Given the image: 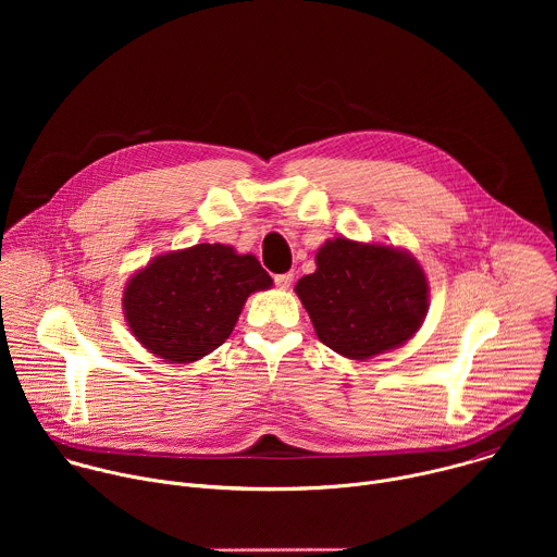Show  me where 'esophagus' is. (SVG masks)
Listing matches in <instances>:
<instances>
[{"mask_svg":"<svg viewBox=\"0 0 557 557\" xmlns=\"http://www.w3.org/2000/svg\"><path fill=\"white\" fill-rule=\"evenodd\" d=\"M293 282V273H282V275H275V286L277 288H288Z\"/></svg>","mask_w":557,"mask_h":557,"instance_id":"34e87169","label":"esophagus"}]
</instances>
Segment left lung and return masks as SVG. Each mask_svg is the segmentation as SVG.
<instances>
[{
	"mask_svg": "<svg viewBox=\"0 0 557 557\" xmlns=\"http://www.w3.org/2000/svg\"><path fill=\"white\" fill-rule=\"evenodd\" d=\"M317 269L295 293L317 337L348 359L399 348L428 314V277L404 249L355 243L339 235L314 256Z\"/></svg>",
	"mask_w": 557,
	"mask_h": 557,
	"instance_id": "1",
	"label": "left lung"
}]
</instances>
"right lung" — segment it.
<instances>
[{"instance_id": "obj_1", "label": "right lung", "mask_w": 557, "mask_h": 557, "mask_svg": "<svg viewBox=\"0 0 557 557\" xmlns=\"http://www.w3.org/2000/svg\"><path fill=\"white\" fill-rule=\"evenodd\" d=\"M271 284L256 256L205 243L156 256L134 273L123 290V310L132 335L151 355L191 363L222 346L247 297Z\"/></svg>"}]
</instances>
